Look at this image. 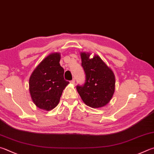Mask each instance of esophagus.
<instances>
[{
    "instance_id": "esophagus-1",
    "label": "esophagus",
    "mask_w": 154,
    "mask_h": 154,
    "mask_svg": "<svg viewBox=\"0 0 154 154\" xmlns=\"http://www.w3.org/2000/svg\"><path fill=\"white\" fill-rule=\"evenodd\" d=\"M75 78H73V79H72L71 81V82H71V83H72V84H74V83H75Z\"/></svg>"
}]
</instances>
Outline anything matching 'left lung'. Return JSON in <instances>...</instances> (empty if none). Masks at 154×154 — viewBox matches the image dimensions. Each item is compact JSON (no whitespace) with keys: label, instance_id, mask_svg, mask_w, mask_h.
<instances>
[{"label":"left lung","instance_id":"left-lung-1","mask_svg":"<svg viewBox=\"0 0 154 154\" xmlns=\"http://www.w3.org/2000/svg\"><path fill=\"white\" fill-rule=\"evenodd\" d=\"M89 53H81L85 72L84 84L76 88L83 102L91 108L103 107L110 102L115 88V77L112 70L98 56L89 58Z\"/></svg>","mask_w":154,"mask_h":154}]
</instances>
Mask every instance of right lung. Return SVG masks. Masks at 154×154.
Masks as SVG:
<instances>
[{
	"mask_svg": "<svg viewBox=\"0 0 154 154\" xmlns=\"http://www.w3.org/2000/svg\"><path fill=\"white\" fill-rule=\"evenodd\" d=\"M60 55L54 53L40 63L29 78L32 99L38 108L46 110L54 108L69 82L64 79V69L60 65Z\"/></svg>",
	"mask_w": 154,
	"mask_h": 154,
	"instance_id": "obj_1",
	"label": "right lung"
}]
</instances>
